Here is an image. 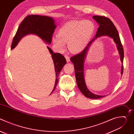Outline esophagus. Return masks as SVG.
Listing matches in <instances>:
<instances>
[{
    "label": "esophagus",
    "instance_id": "34e87169",
    "mask_svg": "<svg viewBox=\"0 0 134 134\" xmlns=\"http://www.w3.org/2000/svg\"><path fill=\"white\" fill-rule=\"evenodd\" d=\"M65 58H66L67 62L68 63L70 62V58H69V56H68V55H65Z\"/></svg>",
    "mask_w": 134,
    "mask_h": 134
}]
</instances>
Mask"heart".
<instances>
[{"instance_id":"1","label":"heart","mask_w":134,"mask_h":134,"mask_svg":"<svg viewBox=\"0 0 134 134\" xmlns=\"http://www.w3.org/2000/svg\"><path fill=\"white\" fill-rule=\"evenodd\" d=\"M94 30V23L91 21H72L59 29L57 35L53 36L52 42L59 50L64 49L68 42L71 52H80L87 46Z\"/></svg>"}]
</instances>
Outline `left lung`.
Segmentation results:
<instances>
[{"label":"left lung","mask_w":134,"mask_h":134,"mask_svg":"<svg viewBox=\"0 0 134 134\" xmlns=\"http://www.w3.org/2000/svg\"><path fill=\"white\" fill-rule=\"evenodd\" d=\"M93 18L99 25L95 37L88 43L87 46L83 51L79 54L71 57L70 61L74 65L76 82H77L78 87L81 92L83 94L84 96L89 99H98L104 97L105 95L102 96V95L95 94L89 91L86 86L84 79V63L90 46L95 41V40L102 36H108L113 39L114 42L117 45V48L119 51L120 57V60L122 63L121 71V74H122L123 72V60L124 53L118 32L112 22L109 18L104 16L97 15L93 16Z\"/></svg>","instance_id":"left-lung-1"}]
</instances>
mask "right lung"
Returning a JSON list of instances; mask_svg holds the SVG:
<instances>
[{
    "instance_id": "obj_1",
    "label": "right lung",
    "mask_w": 134,
    "mask_h": 134,
    "mask_svg": "<svg viewBox=\"0 0 134 134\" xmlns=\"http://www.w3.org/2000/svg\"><path fill=\"white\" fill-rule=\"evenodd\" d=\"M55 28L54 21L51 17L37 15H28L19 26L13 39L11 49H14L24 36L30 34L38 36L44 42L50 44L52 34ZM47 48L51 54L55 72V81L52 92L58 84L59 74L66 64V60L61 53H54L49 47H47Z\"/></svg>"
}]
</instances>
